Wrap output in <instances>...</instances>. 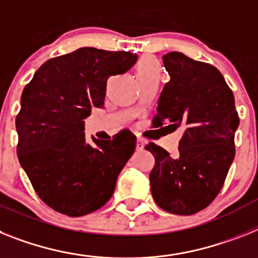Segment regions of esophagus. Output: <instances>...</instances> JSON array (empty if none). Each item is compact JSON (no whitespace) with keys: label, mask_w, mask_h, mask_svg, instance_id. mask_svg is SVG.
Segmentation results:
<instances>
[{"label":"esophagus","mask_w":258,"mask_h":258,"mask_svg":"<svg viewBox=\"0 0 258 258\" xmlns=\"http://www.w3.org/2000/svg\"><path fill=\"white\" fill-rule=\"evenodd\" d=\"M144 144H146L144 139H142V138H138V140H136V149H138V151H142V149L144 148Z\"/></svg>","instance_id":"esophagus-1"}]
</instances>
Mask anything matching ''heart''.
<instances>
[{"mask_svg": "<svg viewBox=\"0 0 258 258\" xmlns=\"http://www.w3.org/2000/svg\"><path fill=\"white\" fill-rule=\"evenodd\" d=\"M136 76L139 81L149 79H160L161 76V66L157 59L152 56H143L136 64Z\"/></svg>", "mask_w": 258, "mask_h": 258, "instance_id": "1", "label": "heart"}]
</instances>
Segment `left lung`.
Returning a JSON list of instances; mask_svg holds the SVG:
<instances>
[{
    "label": "left lung",
    "instance_id": "left-lung-1",
    "mask_svg": "<svg viewBox=\"0 0 258 258\" xmlns=\"http://www.w3.org/2000/svg\"><path fill=\"white\" fill-rule=\"evenodd\" d=\"M162 61L170 81L160 94L153 125L168 134L179 128L182 138L177 159L155 143L146 146L155 156L151 192L168 213L192 215L222 190L235 157L239 115L232 90L215 67L181 52L166 53Z\"/></svg>",
    "mask_w": 258,
    "mask_h": 258
}]
</instances>
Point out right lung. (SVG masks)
Instances as JSON below:
<instances>
[{
	"label": "right lung",
	"mask_w": 258,
	"mask_h": 258,
	"mask_svg": "<svg viewBox=\"0 0 258 258\" xmlns=\"http://www.w3.org/2000/svg\"><path fill=\"white\" fill-rule=\"evenodd\" d=\"M136 60L131 52L84 47L47 60L23 89L17 155L39 198L57 213L86 215L111 198L136 138L124 130L89 144L84 119L103 106L110 76Z\"/></svg>",
	"instance_id": "1"
}]
</instances>
